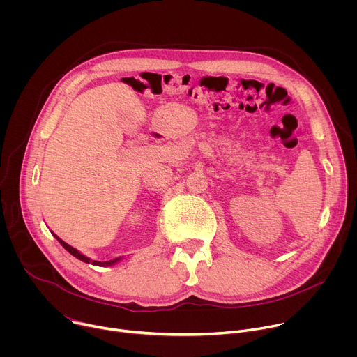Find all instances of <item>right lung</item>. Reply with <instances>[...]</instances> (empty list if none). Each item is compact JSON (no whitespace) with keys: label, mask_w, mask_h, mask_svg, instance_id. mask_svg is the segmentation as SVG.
Wrapping results in <instances>:
<instances>
[{"label":"right lung","mask_w":357,"mask_h":357,"mask_svg":"<svg viewBox=\"0 0 357 357\" xmlns=\"http://www.w3.org/2000/svg\"><path fill=\"white\" fill-rule=\"evenodd\" d=\"M54 236H55V237L59 240V243H61V244H62V245H63V247H65V248L72 254V256H75L76 259H79V260H82V261H84V263H89V264L91 263V264H94V266H112V264H114L116 261H119V260H120V257H119V259H114V260H110V261H93V260L87 259L86 256H83V254H82V252H79L76 248H73L72 245H69L68 243H65L63 240H61L56 234H54Z\"/></svg>","instance_id":"obj_1"}]
</instances>
